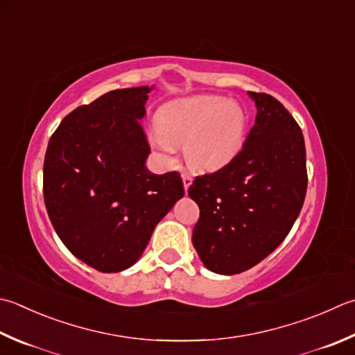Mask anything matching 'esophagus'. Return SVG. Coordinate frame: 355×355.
<instances>
[{
    "label": "esophagus",
    "mask_w": 355,
    "mask_h": 355,
    "mask_svg": "<svg viewBox=\"0 0 355 355\" xmlns=\"http://www.w3.org/2000/svg\"><path fill=\"white\" fill-rule=\"evenodd\" d=\"M182 182H184V190H185V191H189L190 185H191V182H193L191 176H189V175H184V176H182Z\"/></svg>",
    "instance_id": "obj_1"
}]
</instances>
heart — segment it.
I'll return each mask as SVG.
<instances>
[{"mask_svg": "<svg viewBox=\"0 0 355 355\" xmlns=\"http://www.w3.org/2000/svg\"><path fill=\"white\" fill-rule=\"evenodd\" d=\"M247 114L235 100L196 96L165 105L153 130L151 145L166 164L175 162L178 145L193 170L223 168L243 148Z\"/></svg>", "mask_w": 355, "mask_h": 355, "instance_id": "heart-1", "label": "heart"}]
</instances>
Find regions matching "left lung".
<instances>
[{"instance_id": "left-lung-1", "label": "left lung", "mask_w": 355, "mask_h": 355, "mask_svg": "<svg viewBox=\"0 0 355 355\" xmlns=\"http://www.w3.org/2000/svg\"><path fill=\"white\" fill-rule=\"evenodd\" d=\"M247 94L257 119L243 150L189 189L200 210L193 245L207 269L219 275L241 273L270 255L306 196V148L295 119L272 96Z\"/></svg>"}]
</instances>
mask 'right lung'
<instances>
[{
  "label": "right lung",
  "instance_id": "1",
  "mask_svg": "<svg viewBox=\"0 0 355 355\" xmlns=\"http://www.w3.org/2000/svg\"><path fill=\"white\" fill-rule=\"evenodd\" d=\"M155 86L110 91L78 106L53 132L44 157V204L58 238L98 272L128 269L153 230L184 196L179 173L146 168L142 130Z\"/></svg>",
  "mask_w": 355,
  "mask_h": 355
}]
</instances>
